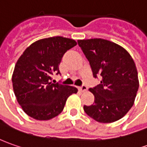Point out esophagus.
<instances>
[{
	"label": "esophagus",
	"instance_id": "34e87169",
	"mask_svg": "<svg viewBox=\"0 0 147 147\" xmlns=\"http://www.w3.org/2000/svg\"><path fill=\"white\" fill-rule=\"evenodd\" d=\"M79 90H80V92H85V91L87 90V87H86L85 85H83V86H81V87H79Z\"/></svg>",
	"mask_w": 147,
	"mask_h": 147
}]
</instances>
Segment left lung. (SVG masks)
Here are the masks:
<instances>
[{"instance_id": "left-lung-1", "label": "left lung", "mask_w": 147, "mask_h": 147, "mask_svg": "<svg viewBox=\"0 0 147 147\" xmlns=\"http://www.w3.org/2000/svg\"><path fill=\"white\" fill-rule=\"evenodd\" d=\"M94 77L101 84L89 90L94 103L84 106L85 113L99 123H112L128 113L139 87L138 70L129 53L118 44L101 38L78 40Z\"/></svg>"}]
</instances>
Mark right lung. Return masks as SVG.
I'll use <instances>...</instances> for the list:
<instances>
[{"label": "right lung", "mask_w": 147, "mask_h": 147, "mask_svg": "<svg viewBox=\"0 0 147 147\" xmlns=\"http://www.w3.org/2000/svg\"><path fill=\"white\" fill-rule=\"evenodd\" d=\"M73 39L53 36L38 40L24 50L15 64L12 83L17 101L23 111L37 120L56 117L70 95L78 89L53 84L52 75L60 73L58 65L63 54L76 45Z\"/></svg>", "instance_id": "1"}]
</instances>
